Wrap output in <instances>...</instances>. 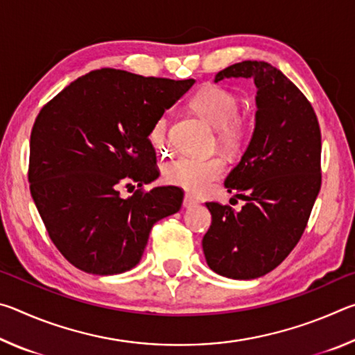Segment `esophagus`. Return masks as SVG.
I'll list each match as a JSON object with an SVG mask.
<instances>
[{
    "instance_id": "esophagus-1",
    "label": "esophagus",
    "mask_w": 355,
    "mask_h": 355,
    "mask_svg": "<svg viewBox=\"0 0 355 355\" xmlns=\"http://www.w3.org/2000/svg\"><path fill=\"white\" fill-rule=\"evenodd\" d=\"M197 203H199V202H197L192 196H189V194L184 196V199H183V207L184 208H192V207H196Z\"/></svg>"
}]
</instances>
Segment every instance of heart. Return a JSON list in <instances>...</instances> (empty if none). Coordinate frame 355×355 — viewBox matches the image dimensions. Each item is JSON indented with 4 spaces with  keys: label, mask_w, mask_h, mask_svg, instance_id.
<instances>
[{
    "label": "heart",
    "mask_w": 355,
    "mask_h": 355,
    "mask_svg": "<svg viewBox=\"0 0 355 355\" xmlns=\"http://www.w3.org/2000/svg\"><path fill=\"white\" fill-rule=\"evenodd\" d=\"M189 105L205 122L216 128L218 142L224 148L238 152L248 142L250 123L244 116L238 114L239 100L230 89L218 84H207L192 95ZM150 139L156 148L164 150L167 147L166 117H159L153 123ZM225 159L222 156L207 159L178 156L164 166V180L192 194H203L225 172Z\"/></svg>",
    "instance_id": "1"
}]
</instances>
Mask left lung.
Here are the masks:
<instances>
[{
  "instance_id": "8db88e82",
  "label": "left lung",
  "mask_w": 355,
  "mask_h": 355,
  "mask_svg": "<svg viewBox=\"0 0 355 355\" xmlns=\"http://www.w3.org/2000/svg\"><path fill=\"white\" fill-rule=\"evenodd\" d=\"M252 78L255 130L225 188L245 202L241 211L208 202L211 225L202 239L208 266L228 279L271 272L296 248L321 189V130L307 97L264 61L233 64L216 75Z\"/></svg>"
}]
</instances>
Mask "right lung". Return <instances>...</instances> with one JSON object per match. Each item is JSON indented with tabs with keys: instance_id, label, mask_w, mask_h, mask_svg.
<instances>
[{
	"instance_id": "add662e5",
	"label": "right lung",
	"mask_w": 355,
	"mask_h": 355,
	"mask_svg": "<svg viewBox=\"0 0 355 355\" xmlns=\"http://www.w3.org/2000/svg\"><path fill=\"white\" fill-rule=\"evenodd\" d=\"M194 80L89 71L42 107L29 142L28 180L48 236L84 272L111 275L141 261L156 220L177 213L183 191L144 189L158 178L148 136ZM139 190L128 200L119 188Z\"/></svg>"
}]
</instances>
